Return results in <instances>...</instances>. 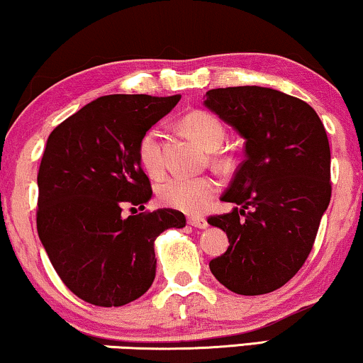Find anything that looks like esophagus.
Here are the masks:
<instances>
[{"label": "esophagus", "instance_id": "34e87169", "mask_svg": "<svg viewBox=\"0 0 363 363\" xmlns=\"http://www.w3.org/2000/svg\"><path fill=\"white\" fill-rule=\"evenodd\" d=\"M188 225L198 228V230H205L208 226V221L203 216H188Z\"/></svg>", "mask_w": 363, "mask_h": 363}]
</instances>
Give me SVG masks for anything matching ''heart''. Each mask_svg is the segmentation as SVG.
I'll return each instance as SVG.
<instances>
[{
  "instance_id": "1",
  "label": "heart",
  "mask_w": 363,
  "mask_h": 363,
  "mask_svg": "<svg viewBox=\"0 0 363 363\" xmlns=\"http://www.w3.org/2000/svg\"><path fill=\"white\" fill-rule=\"evenodd\" d=\"M183 125L206 150H216L225 140V127L213 113L201 111L188 113ZM162 137V127L155 125L148 128L138 142V160L143 170L153 177L163 170ZM157 191L163 205L185 213H198L216 195L218 182L211 177H168L158 183Z\"/></svg>"
}]
</instances>
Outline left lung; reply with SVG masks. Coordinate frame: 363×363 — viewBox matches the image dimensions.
I'll use <instances>...</instances> for the list:
<instances>
[{
	"label": "left lung",
	"mask_w": 363,
	"mask_h": 363,
	"mask_svg": "<svg viewBox=\"0 0 363 363\" xmlns=\"http://www.w3.org/2000/svg\"><path fill=\"white\" fill-rule=\"evenodd\" d=\"M203 106L245 138V162L208 223L228 236L213 276L241 296L267 294L304 264L330 203V148L309 104L269 87L211 89Z\"/></svg>",
	"instance_id": "8db88e82"
}]
</instances>
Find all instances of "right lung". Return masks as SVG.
<instances>
[{"mask_svg": "<svg viewBox=\"0 0 363 363\" xmlns=\"http://www.w3.org/2000/svg\"><path fill=\"white\" fill-rule=\"evenodd\" d=\"M180 96L112 94L54 128L38 173V235L64 284L82 301L118 307L150 289L155 240L183 228L182 211L163 208L122 216L123 203L152 198L138 142Z\"/></svg>", "mask_w": 363, "mask_h": 363, "instance_id": "1", "label": "right lung"}]
</instances>
